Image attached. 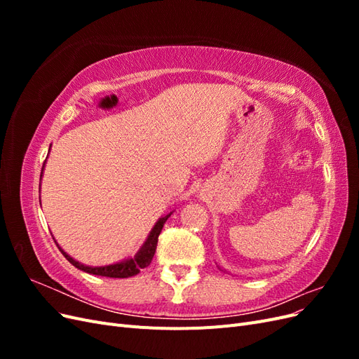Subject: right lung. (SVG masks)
I'll return each instance as SVG.
<instances>
[{"label": "right lung", "instance_id": "1", "mask_svg": "<svg viewBox=\"0 0 359 359\" xmlns=\"http://www.w3.org/2000/svg\"><path fill=\"white\" fill-rule=\"evenodd\" d=\"M45 168V166H43ZM43 170V169H41ZM43 173V172H41ZM172 214V212H170ZM170 214L161 217L158 219V222L154 224L153 229H151L147 241L144 243V245L140 247L139 252L135 255V257H130L126 260H121V262H116L112 265H104V266H86L82 265L78 260H74L73 257H70L64 250H61L64 257H66L69 262L76 266L81 271H85L88 274H94V276H102V277H112V278H128L133 277L136 274L140 273V269L148 266L151 264V260L154 257L156 248H157V241H158V235L163 229V224L166 223V220L170 217Z\"/></svg>", "mask_w": 359, "mask_h": 359}]
</instances>
